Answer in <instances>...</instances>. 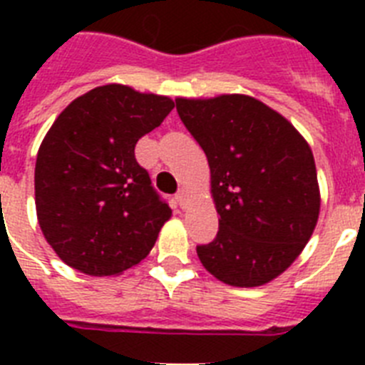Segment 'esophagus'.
Returning a JSON list of instances; mask_svg holds the SVG:
<instances>
[{"instance_id":"1","label":"esophagus","mask_w":365,"mask_h":365,"mask_svg":"<svg viewBox=\"0 0 365 365\" xmlns=\"http://www.w3.org/2000/svg\"><path fill=\"white\" fill-rule=\"evenodd\" d=\"M175 199H177V202H179L180 208H185L186 201H188V190H186V188H180L179 192H177Z\"/></svg>"}]
</instances>
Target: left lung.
Segmentation results:
<instances>
[{
    "label": "left lung",
    "mask_w": 365,
    "mask_h": 365,
    "mask_svg": "<svg viewBox=\"0 0 365 365\" xmlns=\"http://www.w3.org/2000/svg\"><path fill=\"white\" fill-rule=\"evenodd\" d=\"M177 113L205 151L219 232L199 245L222 283L259 287L294 263L320 214L314 157L294 125L247 95L177 98Z\"/></svg>",
    "instance_id": "8db88e82"
}]
</instances>
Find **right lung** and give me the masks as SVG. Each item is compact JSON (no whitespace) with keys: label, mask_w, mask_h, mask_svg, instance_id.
<instances>
[{"label":"right lung","mask_w":365,"mask_h":365,"mask_svg":"<svg viewBox=\"0 0 365 365\" xmlns=\"http://www.w3.org/2000/svg\"><path fill=\"white\" fill-rule=\"evenodd\" d=\"M168 96L108 83L73 100L38 150L40 228L58 257L89 276L140 263L172 208L135 159V144L173 109Z\"/></svg>","instance_id":"add662e5"}]
</instances>
